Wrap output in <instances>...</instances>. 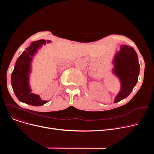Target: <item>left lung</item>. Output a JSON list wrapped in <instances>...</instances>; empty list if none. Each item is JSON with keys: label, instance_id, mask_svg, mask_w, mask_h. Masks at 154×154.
<instances>
[{"label": "left lung", "instance_id": "obj_1", "mask_svg": "<svg viewBox=\"0 0 154 154\" xmlns=\"http://www.w3.org/2000/svg\"><path fill=\"white\" fill-rule=\"evenodd\" d=\"M112 63V74L120 83V90L114 102L116 103L125 99L132 91L138 80L140 65L134 48L127 45H122L120 50L116 51Z\"/></svg>", "mask_w": 154, "mask_h": 154}]
</instances>
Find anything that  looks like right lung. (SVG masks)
<instances>
[{"mask_svg":"<svg viewBox=\"0 0 154 154\" xmlns=\"http://www.w3.org/2000/svg\"><path fill=\"white\" fill-rule=\"evenodd\" d=\"M50 42L51 40H45L32 42L15 63L11 75V85L16 97L21 102L32 106H40L48 102L42 100L38 95L32 93L29 80L34 56L43 45Z\"/></svg>","mask_w":154,"mask_h":154,"instance_id":"add662e5","label":"right lung"}]
</instances>
